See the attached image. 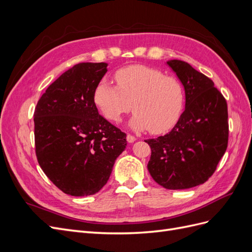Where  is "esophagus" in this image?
Returning <instances> with one entry per match:
<instances>
[{"label": "esophagus", "instance_id": "obj_1", "mask_svg": "<svg viewBox=\"0 0 252 252\" xmlns=\"http://www.w3.org/2000/svg\"><path fill=\"white\" fill-rule=\"evenodd\" d=\"M135 136H133V135H131V134H127V142L128 143H133V142H135Z\"/></svg>", "mask_w": 252, "mask_h": 252}]
</instances>
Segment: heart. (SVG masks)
<instances>
[{"instance_id": "heart-1", "label": "heart", "mask_w": 252, "mask_h": 252, "mask_svg": "<svg viewBox=\"0 0 252 252\" xmlns=\"http://www.w3.org/2000/svg\"><path fill=\"white\" fill-rule=\"evenodd\" d=\"M114 80L117 86L102 79L94 90V102L106 119L119 123L133 108L129 125L136 131L162 133L177 123L184 105L177 79L149 66L130 65L117 70Z\"/></svg>"}]
</instances>
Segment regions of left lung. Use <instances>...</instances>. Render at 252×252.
<instances>
[{
	"label": "left lung",
	"mask_w": 252,
	"mask_h": 252,
	"mask_svg": "<svg viewBox=\"0 0 252 252\" xmlns=\"http://www.w3.org/2000/svg\"><path fill=\"white\" fill-rule=\"evenodd\" d=\"M185 90V110L171 131L146 142L148 171L166 189H187L207 181L228 145V111L222 94L184 61L167 62Z\"/></svg>",
	"instance_id": "obj_1"
}]
</instances>
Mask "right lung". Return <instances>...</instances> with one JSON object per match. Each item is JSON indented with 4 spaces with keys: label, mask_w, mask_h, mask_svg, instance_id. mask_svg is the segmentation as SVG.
I'll use <instances>...</instances> for the list:
<instances>
[{
    "label": "right lung",
    "mask_w": 252,
    "mask_h": 252,
    "mask_svg": "<svg viewBox=\"0 0 252 252\" xmlns=\"http://www.w3.org/2000/svg\"><path fill=\"white\" fill-rule=\"evenodd\" d=\"M107 63H80L53 82L34 110L35 155L60 190L73 196L94 194L107 183L126 148V133L98 114L96 84Z\"/></svg>",
    "instance_id": "add662e5"
}]
</instances>
